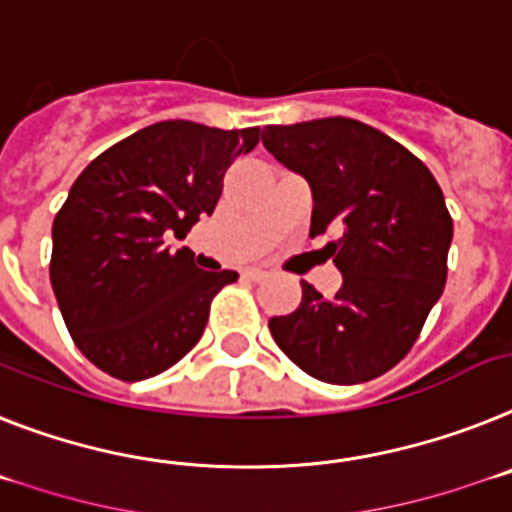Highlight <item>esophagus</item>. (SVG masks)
<instances>
[{
	"mask_svg": "<svg viewBox=\"0 0 512 512\" xmlns=\"http://www.w3.org/2000/svg\"><path fill=\"white\" fill-rule=\"evenodd\" d=\"M242 276L247 278V281H252V283H260V281H265V278H268V273H265L263 268H247Z\"/></svg>",
	"mask_w": 512,
	"mask_h": 512,
	"instance_id": "1",
	"label": "esophagus"
}]
</instances>
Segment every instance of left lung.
Listing matches in <instances>:
<instances>
[{
  "mask_svg": "<svg viewBox=\"0 0 512 512\" xmlns=\"http://www.w3.org/2000/svg\"><path fill=\"white\" fill-rule=\"evenodd\" d=\"M263 145L312 190L309 236L341 229L328 252L336 296L302 283V304L270 333L307 375L333 385L375 380L416 343L448 278L453 218L440 184L411 150L346 117L270 124Z\"/></svg>",
  "mask_w": 512,
  "mask_h": 512,
  "instance_id": "8db88e82",
  "label": "left lung"
}]
</instances>
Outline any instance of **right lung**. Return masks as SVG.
<instances>
[{
  "mask_svg": "<svg viewBox=\"0 0 512 512\" xmlns=\"http://www.w3.org/2000/svg\"><path fill=\"white\" fill-rule=\"evenodd\" d=\"M260 130L156 122L85 166L51 226V289L85 359L124 382L148 380L192 351L213 296L234 270H200L171 234L216 210L223 174Z\"/></svg>",
  "mask_w": 512,
  "mask_h": 512,
  "instance_id": "1",
  "label": "right lung"
}]
</instances>
